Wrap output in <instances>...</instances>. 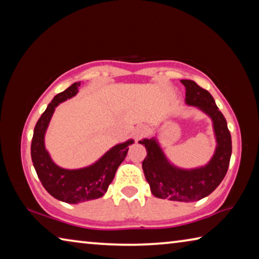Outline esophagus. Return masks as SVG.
<instances>
[{
	"label": "esophagus",
	"instance_id": "34e87169",
	"mask_svg": "<svg viewBox=\"0 0 259 259\" xmlns=\"http://www.w3.org/2000/svg\"><path fill=\"white\" fill-rule=\"evenodd\" d=\"M146 133H147V128H146L145 125H143V124L136 126L135 130H134V135H135V137L137 138V139L142 138L143 136H145Z\"/></svg>",
	"mask_w": 259,
	"mask_h": 259
}]
</instances>
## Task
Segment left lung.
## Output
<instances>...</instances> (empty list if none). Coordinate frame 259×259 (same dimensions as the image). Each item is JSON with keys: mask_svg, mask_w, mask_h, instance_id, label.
Wrapping results in <instances>:
<instances>
[{"mask_svg": "<svg viewBox=\"0 0 259 259\" xmlns=\"http://www.w3.org/2000/svg\"><path fill=\"white\" fill-rule=\"evenodd\" d=\"M186 89L185 103L201 109L212 120L216 150L207 164L194 169H182L170 163L155 137L139 140L147 155L143 170L152 194L159 199L193 202L208 196L224 179L232 154V139L224 115L207 90L192 80L181 81Z\"/></svg>", "mask_w": 259, "mask_h": 259, "instance_id": "1", "label": "left lung"}]
</instances>
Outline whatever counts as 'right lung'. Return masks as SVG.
Listing matches in <instances>:
<instances>
[{"label": "right lung", "mask_w": 259, "mask_h": 259, "mask_svg": "<svg viewBox=\"0 0 259 259\" xmlns=\"http://www.w3.org/2000/svg\"><path fill=\"white\" fill-rule=\"evenodd\" d=\"M81 82H75L55 96L34 128L30 155L38 178L49 194L66 203H81L99 199L107 192L119 165L125 159L134 139L113 146L94 164L80 169H64L52 161L46 150L45 136L56 107L77 94Z\"/></svg>", "instance_id": "add662e5"}]
</instances>
